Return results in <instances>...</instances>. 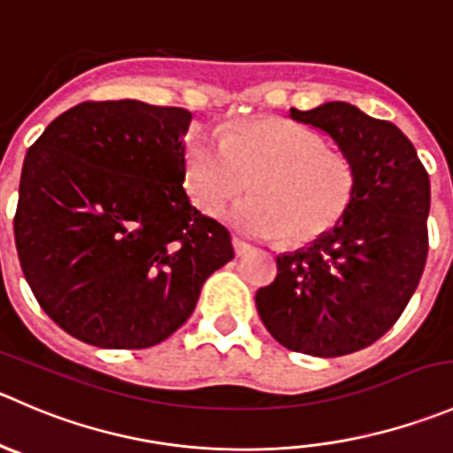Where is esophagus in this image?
<instances>
[{
	"label": "esophagus",
	"instance_id": "esophagus-1",
	"mask_svg": "<svg viewBox=\"0 0 453 453\" xmlns=\"http://www.w3.org/2000/svg\"><path fill=\"white\" fill-rule=\"evenodd\" d=\"M232 243H234V252H236V257H243V254L252 252V245L245 243V241L234 239V241H232Z\"/></svg>",
	"mask_w": 453,
	"mask_h": 453
}]
</instances>
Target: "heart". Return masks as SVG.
<instances>
[{
	"label": "heart",
	"instance_id": "obj_1",
	"mask_svg": "<svg viewBox=\"0 0 453 453\" xmlns=\"http://www.w3.org/2000/svg\"><path fill=\"white\" fill-rule=\"evenodd\" d=\"M183 177L192 203L210 217L252 186L254 196L236 205L232 223L250 236H283L289 245L332 232L357 192V168L348 157L329 150L314 130L274 117L234 126L223 139L192 134Z\"/></svg>",
	"mask_w": 453,
	"mask_h": 453
}]
</instances>
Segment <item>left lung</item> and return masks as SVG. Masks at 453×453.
Masks as SVG:
<instances>
[{"mask_svg":"<svg viewBox=\"0 0 453 453\" xmlns=\"http://www.w3.org/2000/svg\"><path fill=\"white\" fill-rule=\"evenodd\" d=\"M327 133L357 168L343 221L310 248L276 257L257 310L283 348L345 357L376 343L414 296L429 252V174L410 139L345 101L289 108Z\"/></svg>","mask_w":453,"mask_h":453,"instance_id":"8db88e82","label":"left lung"}]
</instances>
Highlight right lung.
<instances>
[{"mask_svg":"<svg viewBox=\"0 0 453 453\" xmlns=\"http://www.w3.org/2000/svg\"><path fill=\"white\" fill-rule=\"evenodd\" d=\"M190 119L174 105L83 101L26 152L12 221L21 270L42 310L83 343H161L234 258L226 226L183 188Z\"/></svg>","mask_w":453,"mask_h":453,"instance_id":"add662e5","label":"right lung"}]
</instances>
